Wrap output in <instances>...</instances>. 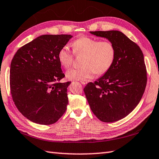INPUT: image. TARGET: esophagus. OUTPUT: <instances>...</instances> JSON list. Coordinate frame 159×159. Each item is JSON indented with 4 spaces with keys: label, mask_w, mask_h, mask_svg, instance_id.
Instances as JSON below:
<instances>
[{
    "label": "esophagus",
    "mask_w": 159,
    "mask_h": 159,
    "mask_svg": "<svg viewBox=\"0 0 159 159\" xmlns=\"http://www.w3.org/2000/svg\"><path fill=\"white\" fill-rule=\"evenodd\" d=\"M80 82L82 84H83V85H86V84H87V81L86 80H80Z\"/></svg>",
    "instance_id": "obj_1"
}]
</instances>
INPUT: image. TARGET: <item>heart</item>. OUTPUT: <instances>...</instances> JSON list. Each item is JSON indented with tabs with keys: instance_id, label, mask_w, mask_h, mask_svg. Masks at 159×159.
<instances>
[{
	"instance_id": "obj_1",
	"label": "heart",
	"mask_w": 159,
	"mask_h": 159,
	"mask_svg": "<svg viewBox=\"0 0 159 159\" xmlns=\"http://www.w3.org/2000/svg\"><path fill=\"white\" fill-rule=\"evenodd\" d=\"M71 45L75 55H84L83 66L68 70L66 76L69 80H86L92 78L95 73L102 75L106 73L114 63L116 50L110 41H99L93 38L82 37L74 41ZM58 60L64 68H69L71 65L73 54L67 45L60 49Z\"/></svg>"
}]
</instances>
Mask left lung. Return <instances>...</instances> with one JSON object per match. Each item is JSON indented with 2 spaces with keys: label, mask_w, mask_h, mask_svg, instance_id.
<instances>
[{
  "label": "left lung",
  "mask_w": 159,
  "mask_h": 159,
  "mask_svg": "<svg viewBox=\"0 0 159 159\" xmlns=\"http://www.w3.org/2000/svg\"><path fill=\"white\" fill-rule=\"evenodd\" d=\"M114 45V63L104 75L84 88V93L94 114L105 122L118 121L128 116L142 98L147 83L142 51L118 30L90 31Z\"/></svg>",
  "instance_id": "obj_1"
}]
</instances>
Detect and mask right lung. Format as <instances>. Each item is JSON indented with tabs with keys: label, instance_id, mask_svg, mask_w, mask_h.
<instances>
[{
	"label": "right lung",
	"instance_id": "add662e5",
	"mask_svg": "<svg viewBox=\"0 0 159 159\" xmlns=\"http://www.w3.org/2000/svg\"><path fill=\"white\" fill-rule=\"evenodd\" d=\"M70 34H44L17 51L11 62L10 89L16 107L24 117L39 125L57 122L68 105L70 82L58 60L60 49Z\"/></svg>",
	"mask_w": 159,
	"mask_h": 159
}]
</instances>
